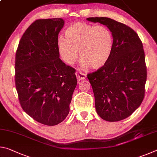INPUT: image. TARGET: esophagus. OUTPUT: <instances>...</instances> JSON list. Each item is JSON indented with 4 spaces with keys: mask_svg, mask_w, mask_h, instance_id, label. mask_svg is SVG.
<instances>
[{
    "mask_svg": "<svg viewBox=\"0 0 157 157\" xmlns=\"http://www.w3.org/2000/svg\"><path fill=\"white\" fill-rule=\"evenodd\" d=\"M76 77L78 78L79 80H81V79H84L86 78V74L82 72H77L75 73Z\"/></svg>",
    "mask_w": 157,
    "mask_h": 157,
    "instance_id": "obj_1",
    "label": "esophagus"
}]
</instances>
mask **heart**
I'll list each match as a JSON object with an SVG mask.
<instances>
[{
	"label": "heart",
	"instance_id": "b5f03b06",
	"mask_svg": "<svg viewBox=\"0 0 157 157\" xmlns=\"http://www.w3.org/2000/svg\"><path fill=\"white\" fill-rule=\"evenodd\" d=\"M64 36L65 39H58L57 48L63 62L69 65L78 60V51L84 68H102L112 55L113 36L106 26L78 22L66 29Z\"/></svg>",
	"mask_w": 157,
	"mask_h": 157
}]
</instances>
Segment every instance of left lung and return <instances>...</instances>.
<instances>
[{
	"label": "left lung",
	"mask_w": 157,
	"mask_h": 157,
	"mask_svg": "<svg viewBox=\"0 0 157 157\" xmlns=\"http://www.w3.org/2000/svg\"><path fill=\"white\" fill-rule=\"evenodd\" d=\"M109 29L113 36L111 57L102 68L87 74L95 97V109L103 120L127 118L145 97L147 67L139 35L129 26L107 17H89Z\"/></svg>",
	"instance_id": "left-lung-1"
}]
</instances>
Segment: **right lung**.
Segmentation results:
<instances>
[{"label": "right lung", "mask_w": 157, "mask_h": 157, "mask_svg": "<svg viewBox=\"0 0 157 157\" xmlns=\"http://www.w3.org/2000/svg\"><path fill=\"white\" fill-rule=\"evenodd\" d=\"M62 18L38 19L23 33L15 57V85L21 107L34 120L56 125L69 113L75 69L59 59Z\"/></svg>", "instance_id": "1"}]
</instances>
